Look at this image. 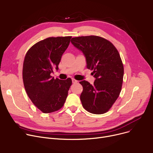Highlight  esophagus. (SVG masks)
Returning a JSON list of instances; mask_svg holds the SVG:
<instances>
[{
  "mask_svg": "<svg viewBox=\"0 0 153 153\" xmlns=\"http://www.w3.org/2000/svg\"><path fill=\"white\" fill-rule=\"evenodd\" d=\"M72 83H73V84H76V83H77L78 81H77V80L74 79H72Z\"/></svg>",
  "mask_w": 153,
  "mask_h": 153,
  "instance_id": "esophagus-1",
  "label": "esophagus"
}]
</instances>
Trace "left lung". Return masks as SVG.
Listing matches in <instances>:
<instances>
[{
    "instance_id": "8db88e82",
    "label": "left lung",
    "mask_w": 153,
    "mask_h": 153,
    "mask_svg": "<svg viewBox=\"0 0 153 153\" xmlns=\"http://www.w3.org/2000/svg\"><path fill=\"white\" fill-rule=\"evenodd\" d=\"M71 43L84 54L87 68L93 71L94 85L79 82L83 91L80 99L83 107L94 114H103L113 105L121 92L123 65L118 50L107 39L97 36L72 38Z\"/></svg>"
}]
</instances>
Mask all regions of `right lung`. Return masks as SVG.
Listing matches in <instances>:
<instances>
[{
	"instance_id": "1",
	"label": "right lung",
	"mask_w": 153,
	"mask_h": 153,
	"mask_svg": "<svg viewBox=\"0 0 153 153\" xmlns=\"http://www.w3.org/2000/svg\"><path fill=\"white\" fill-rule=\"evenodd\" d=\"M71 36L50 37L42 40L27 51L23 65V81L25 91L34 105L45 114L62 107L72 84L71 78L54 79L62 54Z\"/></svg>"
}]
</instances>
